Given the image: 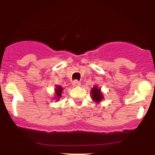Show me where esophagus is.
I'll use <instances>...</instances> for the list:
<instances>
[{
    "label": "esophagus",
    "mask_w": 155,
    "mask_h": 155,
    "mask_svg": "<svg viewBox=\"0 0 155 155\" xmlns=\"http://www.w3.org/2000/svg\"><path fill=\"white\" fill-rule=\"evenodd\" d=\"M73 86H74V87H79V86H80V84H80V81H78V80H74V81H73Z\"/></svg>",
    "instance_id": "obj_1"
}]
</instances>
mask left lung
I'll return each instance as SVG.
<instances>
[{"mask_svg": "<svg viewBox=\"0 0 155 155\" xmlns=\"http://www.w3.org/2000/svg\"><path fill=\"white\" fill-rule=\"evenodd\" d=\"M91 95L92 100L95 101V102H101V101L104 98L102 93L101 92V89H98L97 87L92 88L91 91Z\"/></svg>", "mask_w": 155, "mask_h": 155, "instance_id": "obj_1", "label": "left lung"}]
</instances>
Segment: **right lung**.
<instances>
[{"mask_svg":"<svg viewBox=\"0 0 155 155\" xmlns=\"http://www.w3.org/2000/svg\"><path fill=\"white\" fill-rule=\"evenodd\" d=\"M62 91H63V87H61L60 86H57L56 90H55V92H56L57 97H58V99L59 97H61V93Z\"/></svg>","mask_w":155,"mask_h":155,"instance_id":"right-lung-1","label":"right lung"}]
</instances>
